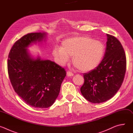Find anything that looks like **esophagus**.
I'll return each mask as SVG.
<instances>
[{"label": "esophagus", "instance_id": "1", "mask_svg": "<svg viewBox=\"0 0 133 133\" xmlns=\"http://www.w3.org/2000/svg\"><path fill=\"white\" fill-rule=\"evenodd\" d=\"M67 76H68V77H71V76H74V74L72 73L70 71H67Z\"/></svg>", "mask_w": 133, "mask_h": 133}]
</instances>
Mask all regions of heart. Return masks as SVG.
<instances>
[{
    "instance_id": "1",
    "label": "heart",
    "mask_w": 133,
    "mask_h": 133,
    "mask_svg": "<svg viewBox=\"0 0 133 133\" xmlns=\"http://www.w3.org/2000/svg\"><path fill=\"white\" fill-rule=\"evenodd\" d=\"M105 54V46L99 41L88 36H76L64 40L61 47L56 46L52 55L58 64L65 65L73 56L72 62L83 72L96 69L101 64Z\"/></svg>"
}]
</instances>
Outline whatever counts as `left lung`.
<instances>
[{
  "label": "left lung",
  "instance_id": "left-lung-1",
  "mask_svg": "<svg viewBox=\"0 0 133 133\" xmlns=\"http://www.w3.org/2000/svg\"><path fill=\"white\" fill-rule=\"evenodd\" d=\"M104 58L94 70L84 74V83L81 88L83 96L92 103H101L112 98L122 86L126 69V58L120 42L107 34Z\"/></svg>",
  "mask_w": 133,
  "mask_h": 133
}]
</instances>
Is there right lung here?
<instances>
[{
	"label": "right lung",
	"instance_id": "right-lung-1",
	"mask_svg": "<svg viewBox=\"0 0 133 133\" xmlns=\"http://www.w3.org/2000/svg\"><path fill=\"white\" fill-rule=\"evenodd\" d=\"M46 33L28 34L18 40L9 54L8 72L15 92L28 105L45 108L51 106L59 94L66 75L65 69L49 60L34 58L27 47L46 39Z\"/></svg>",
	"mask_w": 133,
	"mask_h": 133
}]
</instances>
